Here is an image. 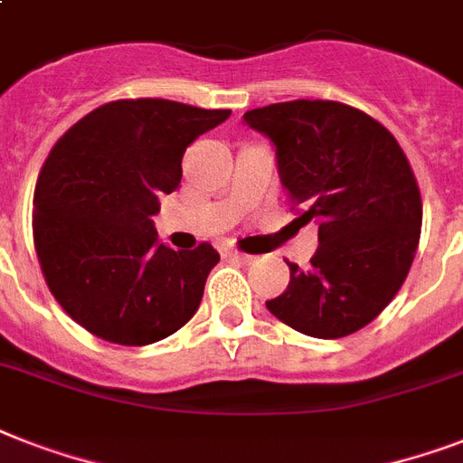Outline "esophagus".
I'll return each mask as SVG.
<instances>
[{"mask_svg": "<svg viewBox=\"0 0 463 463\" xmlns=\"http://www.w3.org/2000/svg\"><path fill=\"white\" fill-rule=\"evenodd\" d=\"M228 257H231V260H235V261H242V264H252L254 261V257L252 254H242V252H238V250H228Z\"/></svg>", "mask_w": 463, "mask_h": 463, "instance_id": "1", "label": "esophagus"}]
</instances>
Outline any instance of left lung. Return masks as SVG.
<instances>
[{
	"label": "left lung",
	"mask_w": 463,
	"mask_h": 463,
	"mask_svg": "<svg viewBox=\"0 0 463 463\" xmlns=\"http://www.w3.org/2000/svg\"><path fill=\"white\" fill-rule=\"evenodd\" d=\"M271 139L303 223H319L309 267L267 307L315 338H341L387 307L416 257L423 202L409 158L377 119L336 100H290L245 112Z\"/></svg>",
	"instance_id": "8db88e82"
}]
</instances>
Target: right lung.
<instances>
[{
  "instance_id": "add662e5",
  "label": "right lung",
  "mask_w": 463,
  "mask_h": 463,
  "mask_svg": "<svg viewBox=\"0 0 463 463\" xmlns=\"http://www.w3.org/2000/svg\"><path fill=\"white\" fill-rule=\"evenodd\" d=\"M228 118L163 98L115 100L52 146L33 196V240L54 300L93 336L156 344L199 309L221 257L209 242L163 245L151 216L180 184L189 144Z\"/></svg>"
}]
</instances>
